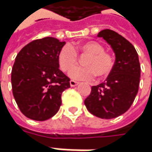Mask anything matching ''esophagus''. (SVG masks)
I'll return each mask as SVG.
<instances>
[{"label":"esophagus","mask_w":152,"mask_h":152,"mask_svg":"<svg viewBox=\"0 0 152 152\" xmlns=\"http://www.w3.org/2000/svg\"><path fill=\"white\" fill-rule=\"evenodd\" d=\"M70 84H71V86H76L79 84V82H77L76 81H73V80H71L70 81Z\"/></svg>","instance_id":"esophagus-1"}]
</instances>
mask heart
Wrapping results in <instances>:
<instances>
[{
	"label": "heart",
	"mask_w": 152,
	"mask_h": 152,
	"mask_svg": "<svg viewBox=\"0 0 152 152\" xmlns=\"http://www.w3.org/2000/svg\"><path fill=\"white\" fill-rule=\"evenodd\" d=\"M86 55L83 61L84 66H77L71 69L69 75L72 79L78 81L91 80L94 75L97 77H104L112 71L114 60L113 55L104 50L102 44L97 41H86L77 46L65 45L58 54L60 68L67 72L75 64L77 55Z\"/></svg>",
	"instance_id": "1"
}]
</instances>
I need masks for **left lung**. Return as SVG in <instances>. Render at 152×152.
<instances>
[{"instance_id": "1", "label": "left lung", "mask_w": 152, "mask_h": 152, "mask_svg": "<svg viewBox=\"0 0 152 152\" xmlns=\"http://www.w3.org/2000/svg\"><path fill=\"white\" fill-rule=\"evenodd\" d=\"M97 37L112 47L115 62L105 81L92 86L84 103L92 114L108 119L120 116L132 105L138 92L140 65L134 47L120 34L104 29Z\"/></svg>"}]
</instances>
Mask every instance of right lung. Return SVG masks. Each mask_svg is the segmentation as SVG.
<instances>
[{"label": "right lung", "instance_id": "add662e5", "mask_svg": "<svg viewBox=\"0 0 152 152\" xmlns=\"http://www.w3.org/2000/svg\"><path fill=\"white\" fill-rule=\"evenodd\" d=\"M66 42L46 37L20 50L12 70L16 102L26 117L36 121L52 118L61 105V94L70 78L59 69L58 54Z\"/></svg>", "mask_w": 152, "mask_h": 152}]
</instances>
